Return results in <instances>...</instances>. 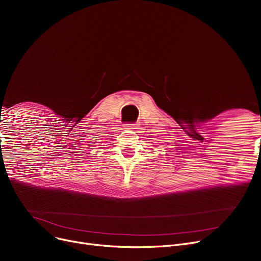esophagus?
Returning <instances> with one entry per match:
<instances>
[{
    "mask_svg": "<svg viewBox=\"0 0 261 261\" xmlns=\"http://www.w3.org/2000/svg\"><path fill=\"white\" fill-rule=\"evenodd\" d=\"M128 127H130L131 129H135L134 127H135V125H134V123H129V125H128Z\"/></svg>",
    "mask_w": 261,
    "mask_h": 261,
    "instance_id": "obj_1",
    "label": "esophagus"
}]
</instances>
